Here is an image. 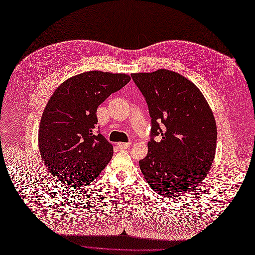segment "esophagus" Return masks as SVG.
I'll return each mask as SVG.
<instances>
[{
    "label": "esophagus",
    "instance_id": "obj_1",
    "mask_svg": "<svg viewBox=\"0 0 255 255\" xmlns=\"http://www.w3.org/2000/svg\"><path fill=\"white\" fill-rule=\"evenodd\" d=\"M117 146L120 148V149H128V148H129V146H130V143H118L117 144Z\"/></svg>",
    "mask_w": 255,
    "mask_h": 255
}]
</instances>
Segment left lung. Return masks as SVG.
Instances as JSON below:
<instances>
[{
	"instance_id": "1",
	"label": "left lung",
	"mask_w": 255,
	"mask_h": 255,
	"mask_svg": "<svg viewBox=\"0 0 255 255\" xmlns=\"http://www.w3.org/2000/svg\"><path fill=\"white\" fill-rule=\"evenodd\" d=\"M130 76L151 117L148 152L139 161L145 179L166 197L191 192L207 176L215 156L217 127L210 106L195 85L176 72Z\"/></svg>"
}]
</instances>
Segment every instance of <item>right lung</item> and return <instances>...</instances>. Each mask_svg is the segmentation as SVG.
Returning a JSON list of instances; mask_svg holds the SVG:
<instances>
[{
    "mask_svg": "<svg viewBox=\"0 0 255 255\" xmlns=\"http://www.w3.org/2000/svg\"><path fill=\"white\" fill-rule=\"evenodd\" d=\"M129 80L128 75L94 70L55 90L41 117L38 145L48 172L60 184L85 187L111 160L113 146L98 129L96 110Z\"/></svg>",
    "mask_w": 255,
    "mask_h": 255,
    "instance_id": "obj_1",
    "label": "right lung"
}]
</instances>
